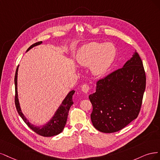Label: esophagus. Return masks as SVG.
I'll return each mask as SVG.
<instances>
[{
  "label": "esophagus",
  "mask_w": 160,
  "mask_h": 160,
  "mask_svg": "<svg viewBox=\"0 0 160 160\" xmlns=\"http://www.w3.org/2000/svg\"><path fill=\"white\" fill-rule=\"evenodd\" d=\"M81 90H82V92H84V93L87 94L89 90H90V86L88 85V84H84V85L82 86Z\"/></svg>",
  "instance_id": "obj_1"
}]
</instances>
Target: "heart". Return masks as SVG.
<instances>
[{
    "mask_svg": "<svg viewBox=\"0 0 160 160\" xmlns=\"http://www.w3.org/2000/svg\"><path fill=\"white\" fill-rule=\"evenodd\" d=\"M112 46L113 52L111 55ZM114 48L110 43L102 44L90 42L83 45L78 49L76 60L79 65L90 66V71L96 76L104 74L110 66L114 58Z\"/></svg>",
    "mask_w": 160,
    "mask_h": 160,
    "instance_id": "1",
    "label": "heart"
}]
</instances>
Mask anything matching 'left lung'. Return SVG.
<instances>
[{"instance_id": "8db88e82", "label": "left lung", "mask_w": 160, "mask_h": 160, "mask_svg": "<svg viewBox=\"0 0 160 160\" xmlns=\"http://www.w3.org/2000/svg\"><path fill=\"white\" fill-rule=\"evenodd\" d=\"M142 61L135 51L122 68L100 80L95 93L89 96L94 127L100 132L113 133L137 118L146 89Z\"/></svg>"}]
</instances>
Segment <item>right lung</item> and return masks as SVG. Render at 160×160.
I'll use <instances>...</instances> for the list:
<instances>
[{
  "mask_svg": "<svg viewBox=\"0 0 160 160\" xmlns=\"http://www.w3.org/2000/svg\"><path fill=\"white\" fill-rule=\"evenodd\" d=\"M42 43V41L36 42L31 45L27 49V52L32 48L34 46H37ZM18 66L17 67L16 73H15L14 77V84H15V105L17 112L20 116L22 118L24 122L27 123V125L34 132L38 134L44 136V137H52L59 134L60 133L63 131L64 126L66 123L67 118H68V112L71 106L74 104L72 101V96L74 94L75 90H72L68 92L66 95L65 98L62 102L61 104L58 108V109L54 112L53 116L50 118V120L48 121L44 124L42 126H35L33 123H30L29 120L25 117L20 108V103L18 101V88H17V78H18Z\"/></svg>",
  "mask_w": 160,
  "mask_h": 160,
  "instance_id": "right-lung-1",
  "label": "right lung"
}]
</instances>
